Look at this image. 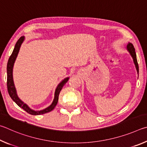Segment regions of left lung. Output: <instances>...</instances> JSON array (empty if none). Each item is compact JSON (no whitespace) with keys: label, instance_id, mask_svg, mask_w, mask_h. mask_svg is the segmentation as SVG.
Masks as SVG:
<instances>
[{"label":"left lung","instance_id":"obj_1","mask_svg":"<svg viewBox=\"0 0 147 147\" xmlns=\"http://www.w3.org/2000/svg\"><path fill=\"white\" fill-rule=\"evenodd\" d=\"M127 50L128 52H129L131 57H132L133 59L134 63V64H135L136 70H137V72H138V75L139 76V66H138V63L137 61V58H136V53L135 51V48H134V46L132 43L128 42L127 44Z\"/></svg>","mask_w":147,"mask_h":147}]
</instances>
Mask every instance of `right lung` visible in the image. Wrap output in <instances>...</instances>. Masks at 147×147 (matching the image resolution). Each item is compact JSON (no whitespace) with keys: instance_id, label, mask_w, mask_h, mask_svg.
Segmentation results:
<instances>
[{"instance_id":"add662e5","label":"right lung","mask_w":147,"mask_h":147,"mask_svg":"<svg viewBox=\"0 0 147 147\" xmlns=\"http://www.w3.org/2000/svg\"><path fill=\"white\" fill-rule=\"evenodd\" d=\"M24 39H25L24 36H22V37H20L19 39L17 40V43L15 44L13 51L11 56L9 57L8 62H7V91H8L9 96L11 97V98L13 99V101L19 107L22 108L23 110H24L26 112H27L28 114H32V115H35L44 114H46V113L51 112V110H53L54 108L55 107L58 102L59 93H60L61 89L63 88V86L67 83V82H68L69 78H66L58 84L57 86L55 88V94H54L53 101L52 102V103H51L50 106L43 110H38V111H37V110H33L28 107V105L26 104L25 102H23L22 100L19 98V96H18L17 93V90H16V88H15V84L13 82V69L14 63L15 62V60H16L17 59L18 53L19 52L20 46H21L22 42H24Z\"/></svg>"}]
</instances>
